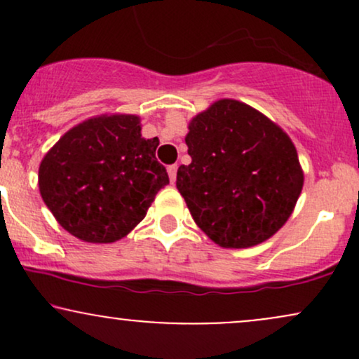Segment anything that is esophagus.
Masks as SVG:
<instances>
[{
  "instance_id": "1",
  "label": "esophagus",
  "mask_w": 359,
  "mask_h": 359,
  "mask_svg": "<svg viewBox=\"0 0 359 359\" xmlns=\"http://www.w3.org/2000/svg\"><path fill=\"white\" fill-rule=\"evenodd\" d=\"M177 168H179V165H168V168H167V172H168V177H170V182L174 184L175 182V179H177Z\"/></svg>"
}]
</instances>
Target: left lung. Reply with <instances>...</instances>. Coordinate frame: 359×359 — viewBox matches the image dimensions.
<instances>
[{"label": "left lung", "mask_w": 359, "mask_h": 359, "mask_svg": "<svg viewBox=\"0 0 359 359\" xmlns=\"http://www.w3.org/2000/svg\"><path fill=\"white\" fill-rule=\"evenodd\" d=\"M185 143L192 162L177 170V189L216 245L250 248L285 224L304 172L282 128L245 102L221 100L189 123Z\"/></svg>", "instance_id": "8db88e82"}]
</instances>
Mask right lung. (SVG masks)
<instances>
[{
	"label": "right lung",
	"mask_w": 359,
	"mask_h": 359,
	"mask_svg": "<svg viewBox=\"0 0 359 359\" xmlns=\"http://www.w3.org/2000/svg\"><path fill=\"white\" fill-rule=\"evenodd\" d=\"M158 138H142L135 114H102L69 130L43 156L39 187L65 231L88 243L126 236L168 184Z\"/></svg>",
	"instance_id": "right-lung-1"
}]
</instances>
